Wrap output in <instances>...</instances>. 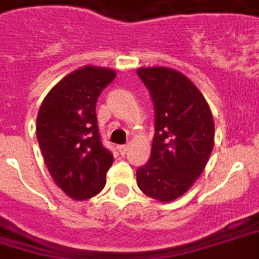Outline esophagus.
Returning a JSON list of instances; mask_svg holds the SVG:
<instances>
[{
    "instance_id": "1",
    "label": "esophagus",
    "mask_w": 259,
    "mask_h": 259,
    "mask_svg": "<svg viewBox=\"0 0 259 259\" xmlns=\"http://www.w3.org/2000/svg\"><path fill=\"white\" fill-rule=\"evenodd\" d=\"M118 149H119V152H121V155H125L126 152H127V149H129V145H119Z\"/></svg>"
}]
</instances>
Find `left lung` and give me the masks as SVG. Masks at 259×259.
I'll use <instances>...</instances> for the list:
<instances>
[{"label":"left lung","instance_id":"left-lung-1","mask_svg":"<svg viewBox=\"0 0 259 259\" xmlns=\"http://www.w3.org/2000/svg\"><path fill=\"white\" fill-rule=\"evenodd\" d=\"M155 107L151 157L137 169L144 194L160 202L183 195L198 179L214 144L212 112L200 90L178 70L137 69Z\"/></svg>","mask_w":259,"mask_h":259}]
</instances>
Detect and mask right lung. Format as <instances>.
Wrapping results in <instances>:
<instances>
[{
    "label": "right lung",
    "instance_id": "1",
    "mask_svg": "<svg viewBox=\"0 0 259 259\" xmlns=\"http://www.w3.org/2000/svg\"><path fill=\"white\" fill-rule=\"evenodd\" d=\"M112 69L82 66L47 94L36 119V137L55 185L76 201L103 190L114 157L100 140L96 102L115 78Z\"/></svg>",
    "mask_w": 259,
    "mask_h": 259
}]
</instances>
